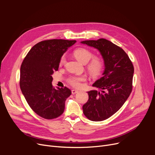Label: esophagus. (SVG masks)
I'll return each instance as SVG.
<instances>
[{
  "label": "esophagus",
  "instance_id": "1",
  "mask_svg": "<svg viewBox=\"0 0 155 155\" xmlns=\"http://www.w3.org/2000/svg\"><path fill=\"white\" fill-rule=\"evenodd\" d=\"M78 92V91L77 90H75V89H73V90H71V93L72 94H75L77 93Z\"/></svg>",
  "mask_w": 155,
  "mask_h": 155
}]
</instances>
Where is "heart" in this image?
Masks as SVG:
<instances>
[{"instance_id":"heart-1","label":"heart","mask_w":155,"mask_h":155,"mask_svg":"<svg viewBox=\"0 0 155 155\" xmlns=\"http://www.w3.org/2000/svg\"><path fill=\"white\" fill-rule=\"evenodd\" d=\"M73 54L80 62L84 64L89 62L87 64V70L92 76L98 77L101 74L104 69V63L99 58H94L91 60V59L94 57V54L91 51L85 48H78L74 51ZM64 62L65 57L63 56L60 59V64L62 65ZM85 80L86 77L85 75H71L68 78L67 82L73 87H78L80 86L81 82Z\"/></svg>"}]
</instances>
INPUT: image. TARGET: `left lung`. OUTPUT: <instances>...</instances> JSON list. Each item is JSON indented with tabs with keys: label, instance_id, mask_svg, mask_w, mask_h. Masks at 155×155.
Here are the masks:
<instances>
[{
	"label": "left lung",
	"instance_id": "obj_1",
	"mask_svg": "<svg viewBox=\"0 0 155 155\" xmlns=\"http://www.w3.org/2000/svg\"><path fill=\"white\" fill-rule=\"evenodd\" d=\"M94 47L102 54L105 64L102 76L93 84L99 91H88L83 105L84 115L92 121H102L117 112L133 90L134 67L127 53L105 39L81 42Z\"/></svg>",
	"mask_w": 155,
	"mask_h": 155
}]
</instances>
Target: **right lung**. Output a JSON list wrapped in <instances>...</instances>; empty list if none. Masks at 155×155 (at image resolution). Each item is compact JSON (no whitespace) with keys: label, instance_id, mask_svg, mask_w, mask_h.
<instances>
[{"label":"right lung","instance_id":"add662e5","mask_svg":"<svg viewBox=\"0 0 155 155\" xmlns=\"http://www.w3.org/2000/svg\"><path fill=\"white\" fill-rule=\"evenodd\" d=\"M75 40L48 39L32 47L21 66V90L31 109L40 117L53 119L60 116L64 102L71 94L69 88L55 89L51 84L61 57Z\"/></svg>","mask_w":155,"mask_h":155}]
</instances>
